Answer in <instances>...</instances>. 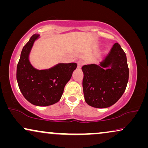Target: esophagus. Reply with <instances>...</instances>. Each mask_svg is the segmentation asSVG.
<instances>
[{
	"instance_id": "1",
	"label": "esophagus",
	"mask_w": 148,
	"mask_h": 148,
	"mask_svg": "<svg viewBox=\"0 0 148 148\" xmlns=\"http://www.w3.org/2000/svg\"><path fill=\"white\" fill-rule=\"evenodd\" d=\"M84 64V62L82 61V60H79L77 62V67L81 68L82 66Z\"/></svg>"
}]
</instances>
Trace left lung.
Here are the masks:
<instances>
[{
  "label": "left lung",
  "instance_id": "left-lung-1",
  "mask_svg": "<svg viewBox=\"0 0 148 148\" xmlns=\"http://www.w3.org/2000/svg\"><path fill=\"white\" fill-rule=\"evenodd\" d=\"M83 90L85 100L98 108L114 104L123 96L129 80L126 54L115 43L100 66L92 64L82 66Z\"/></svg>",
  "mask_w": 148,
  "mask_h": 148
}]
</instances>
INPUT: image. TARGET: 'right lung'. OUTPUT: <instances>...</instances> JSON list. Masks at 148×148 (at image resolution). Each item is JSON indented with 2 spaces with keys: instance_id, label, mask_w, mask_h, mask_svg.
Wrapping results in <instances>:
<instances>
[{
  "instance_id": "obj_1",
  "label": "right lung",
  "mask_w": 148,
  "mask_h": 148,
  "mask_svg": "<svg viewBox=\"0 0 148 148\" xmlns=\"http://www.w3.org/2000/svg\"><path fill=\"white\" fill-rule=\"evenodd\" d=\"M38 36L34 34L22 49L17 66V80L20 91L28 102L36 106H47L60 100L64 86L77 64H58L48 70L34 69L28 57Z\"/></svg>"
}]
</instances>
